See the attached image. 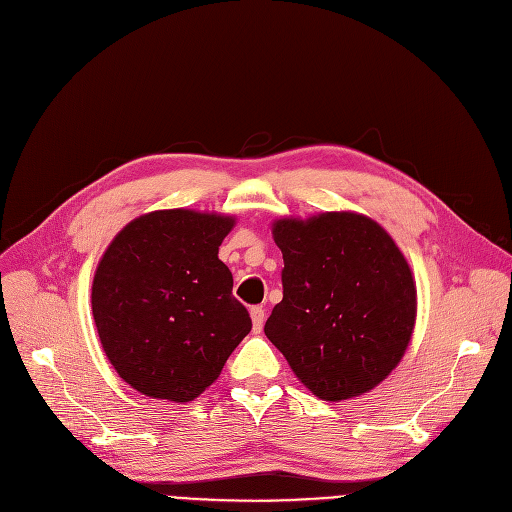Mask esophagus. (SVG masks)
Here are the masks:
<instances>
[{"label": "esophagus", "instance_id": "1", "mask_svg": "<svg viewBox=\"0 0 512 512\" xmlns=\"http://www.w3.org/2000/svg\"><path fill=\"white\" fill-rule=\"evenodd\" d=\"M251 318H253V329L259 333L263 329V320H266V310H263L261 306H253Z\"/></svg>", "mask_w": 512, "mask_h": 512}]
</instances>
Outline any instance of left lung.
<instances>
[{"instance_id": "1", "label": "left lung", "mask_w": 512, "mask_h": 512, "mask_svg": "<svg viewBox=\"0 0 512 512\" xmlns=\"http://www.w3.org/2000/svg\"><path fill=\"white\" fill-rule=\"evenodd\" d=\"M282 301L266 335L318 399L344 401L399 365L415 325V285L399 246L375 221L325 213L280 219Z\"/></svg>"}]
</instances>
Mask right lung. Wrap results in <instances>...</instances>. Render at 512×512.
<instances>
[{
  "label": "right lung",
  "instance_id": "1",
  "mask_svg": "<svg viewBox=\"0 0 512 512\" xmlns=\"http://www.w3.org/2000/svg\"><path fill=\"white\" fill-rule=\"evenodd\" d=\"M232 217L173 208L130 221L92 282L105 354L135 390L175 403L211 386L249 335V310L217 257Z\"/></svg>",
  "mask_w": 512,
  "mask_h": 512
}]
</instances>
